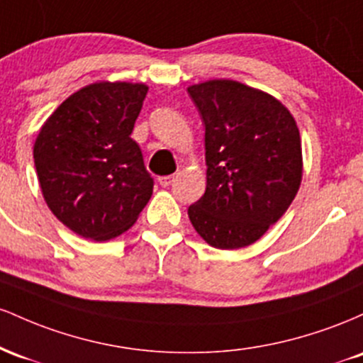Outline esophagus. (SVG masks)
I'll return each instance as SVG.
<instances>
[{"label":"esophagus","mask_w":363,"mask_h":363,"mask_svg":"<svg viewBox=\"0 0 363 363\" xmlns=\"http://www.w3.org/2000/svg\"><path fill=\"white\" fill-rule=\"evenodd\" d=\"M158 182H160L162 187H167L174 182V176H162L158 177Z\"/></svg>","instance_id":"obj_1"}]
</instances>
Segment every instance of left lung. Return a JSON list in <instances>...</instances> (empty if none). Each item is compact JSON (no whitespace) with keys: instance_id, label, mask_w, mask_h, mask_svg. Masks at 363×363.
I'll return each mask as SVG.
<instances>
[{"instance_id":"1","label":"left lung","mask_w":363,"mask_h":363,"mask_svg":"<svg viewBox=\"0 0 363 363\" xmlns=\"http://www.w3.org/2000/svg\"><path fill=\"white\" fill-rule=\"evenodd\" d=\"M205 124L206 191L187 208L208 244L239 249L281 218L302 179L301 135L285 106L232 80L187 89Z\"/></svg>"}]
</instances>
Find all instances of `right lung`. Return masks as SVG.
Instances as JSON below:
<instances>
[{"label":"right lung","mask_w":363,"mask_h":363,"mask_svg":"<svg viewBox=\"0 0 363 363\" xmlns=\"http://www.w3.org/2000/svg\"><path fill=\"white\" fill-rule=\"evenodd\" d=\"M148 86L94 83L45 121L34 145L44 199L74 234L109 240L136 222L153 191L131 138Z\"/></svg>","instance_id":"add662e5"}]
</instances>
